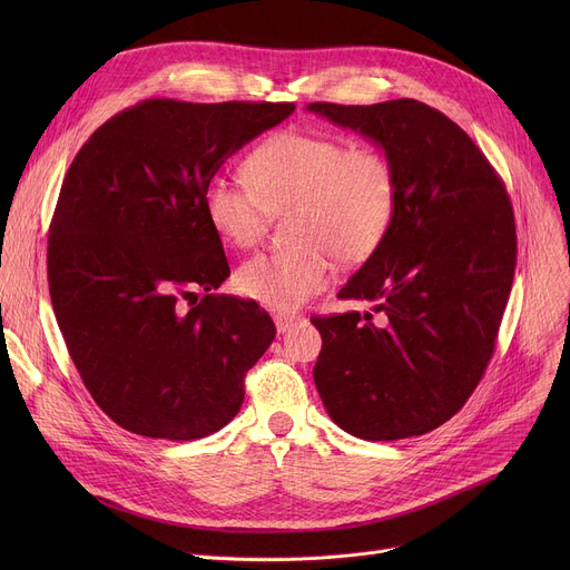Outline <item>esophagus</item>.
Returning <instances> with one entry per match:
<instances>
[{"label":"esophagus","mask_w":570,"mask_h":570,"mask_svg":"<svg viewBox=\"0 0 570 570\" xmlns=\"http://www.w3.org/2000/svg\"><path fill=\"white\" fill-rule=\"evenodd\" d=\"M297 321H301V316H295V314H277V316H275L277 333H286L288 327H293Z\"/></svg>","instance_id":"obj_1"}]
</instances>
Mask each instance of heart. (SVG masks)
I'll return each mask as SVG.
<instances>
[{
	"label": "heart",
	"mask_w": 570,
	"mask_h": 570,
	"mask_svg": "<svg viewBox=\"0 0 570 570\" xmlns=\"http://www.w3.org/2000/svg\"><path fill=\"white\" fill-rule=\"evenodd\" d=\"M249 183L213 177L203 209L213 230L237 249L254 247L269 215L293 209L295 247L258 254L239 265L235 286L249 301L291 312L333 279L342 265L367 261L393 226L400 177L393 159L372 145H348L323 131H279L245 161Z\"/></svg>",
	"instance_id": "b5f03b06"
}]
</instances>
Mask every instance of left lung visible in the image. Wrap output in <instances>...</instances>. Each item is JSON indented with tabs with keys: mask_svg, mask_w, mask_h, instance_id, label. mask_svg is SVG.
Here are the masks:
<instances>
[{
	"mask_svg": "<svg viewBox=\"0 0 570 570\" xmlns=\"http://www.w3.org/2000/svg\"><path fill=\"white\" fill-rule=\"evenodd\" d=\"M307 110L381 145L400 177L391 230L340 291L376 303L383 323L312 316L323 340L314 383L344 432L421 436L451 421L492 361L518 261L511 198L478 145L428 104Z\"/></svg>",
	"mask_w": 570,
	"mask_h": 570,
	"instance_id": "1",
	"label": "left lung"
}]
</instances>
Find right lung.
<instances>
[{
	"instance_id": "obj_1",
	"label": "right lung",
	"mask_w": 570,
	"mask_h": 570,
	"mask_svg": "<svg viewBox=\"0 0 570 570\" xmlns=\"http://www.w3.org/2000/svg\"><path fill=\"white\" fill-rule=\"evenodd\" d=\"M293 110L145 99L78 149L50 222L48 286L85 387L119 428L194 441L243 406L277 331L256 303L213 293L230 267L203 191Z\"/></svg>"
}]
</instances>
